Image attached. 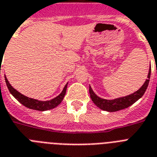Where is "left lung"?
<instances>
[{"label":"left lung","mask_w":157,"mask_h":157,"mask_svg":"<svg viewBox=\"0 0 157 157\" xmlns=\"http://www.w3.org/2000/svg\"><path fill=\"white\" fill-rule=\"evenodd\" d=\"M150 75H151V69L149 70L147 79L146 80L144 84L143 85L142 87L138 91H136V93H134L131 95H128L127 97H123V98L114 99V100H105V99L101 98L97 96L90 86V98H91L92 101H94V104L98 107L103 109V110H106V111L109 112H114L120 110V109H126V108L129 107L130 105H132V104H134L136 101H138L144 95V94L147 90V86H148Z\"/></svg>","instance_id":"8db88e82"}]
</instances>
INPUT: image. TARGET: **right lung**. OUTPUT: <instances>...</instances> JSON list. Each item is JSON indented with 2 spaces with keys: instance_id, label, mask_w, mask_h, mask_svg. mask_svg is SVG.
I'll use <instances>...</instances> for the list:
<instances>
[{
  "instance_id": "right-lung-1",
  "label": "right lung",
  "mask_w": 157,
  "mask_h": 157,
  "mask_svg": "<svg viewBox=\"0 0 157 157\" xmlns=\"http://www.w3.org/2000/svg\"><path fill=\"white\" fill-rule=\"evenodd\" d=\"M6 85H7V87H8L9 90H10V94H12L13 96L19 102L21 103L23 105H25V107L30 108V109H36V110H39V111H44V110L53 109V108L56 107L58 105H59L61 103V101H63V98H64L67 85V84H66V85L64 86V88H63L62 93H61L59 96H57L56 98H53L52 100L42 101H38L35 100V99L30 98H27V97L24 96V95H22L21 94H20L19 92L17 91L16 90H14V89L11 86V85L9 83L8 80L6 78Z\"/></svg>"
}]
</instances>
